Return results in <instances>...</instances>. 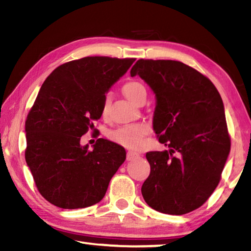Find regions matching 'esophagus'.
<instances>
[{
    "instance_id": "1",
    "label": "esophagus",
    "mask_w": 251,
    "mask_h": 251,
    "mask_svg": "<svg viewBox=\"0 0 251 251\" xmlns=\"http://www.w3.org/2000/svg\"><path fill=\"white\" fill-rule=\"evenodd\" d=\"M141 156L138 154V152H135V151H127V155H126V158L127 160H134L136 158H138V157Z\"/></svg>"
}]
</instances>
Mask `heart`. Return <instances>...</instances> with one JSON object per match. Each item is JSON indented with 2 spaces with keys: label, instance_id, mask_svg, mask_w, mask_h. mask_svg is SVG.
<instances>
[{
  "label": "heart",
  "instance_id": "b5f03b06",
  "mask_svg": "<svg viewBox=\"0 0 251 251\" xmlns=\"http://www.w3.org/2000/svg\"><path fill=\"white\" fill-rule=\"evenodd\" d=\"M123 92H124L127 99L135 104L147 94L145 86L141 82H137V80H130V82L126 83L123 87ZM109 101L110 95L106 94L104 96L103 104H101V114H103V116H105L108 112ZM148 133H150L148 126L139 123V124L118 127L117 129L113 130L109 134V137L113 142L117 143L118 145L129 148V150H137L143 145L144 138L146 137Z\"/></svg>",
  "mask_w": 251,
  "mask_h": 251
}]
</instances>
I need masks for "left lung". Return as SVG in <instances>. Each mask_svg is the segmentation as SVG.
I'll return each instance as SVG.
<instances>
[{"instance_id": "8db88e82", "label": "left lung", "mask_w": 251, "mask_h": 251, "mask_svg": "<svg viewBox=\"0 0 251 251\" xmlns=\"http://www.w3.org/2000/svg\"><path fill=\"white\" fill-rule=\"evenodd\" d=\"M130 75L154 91L152 127L169 147L146 154L151 174L143 197L163 214H188L214 193L230 151L222 96L207 76L178 61L141 58Z\"/></svg>"}]
</instances>
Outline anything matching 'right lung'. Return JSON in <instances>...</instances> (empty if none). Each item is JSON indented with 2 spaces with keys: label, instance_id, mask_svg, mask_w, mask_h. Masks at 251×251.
Segmentation results:
<instances>
[{
  "label": "right lung",
  "instance_id": "right-lung-1",
  "mask_svg": "<svg viewBox=\"0 0 251 251\" xmlns=\"http://www.w3.org/2000/svg\"><path fill=\"white\" fill-rule=\"evenodd\" d=\"M135 58L87 56L56 67L29 109L25 160L40 194L54 206L77 209L100 202L126 159L124 147L99 138L93 146L80 137L101 116L108 88Z\"/></svg>",
  "mask_w": 251,
  "mask_h": 251
}]
</instances>
